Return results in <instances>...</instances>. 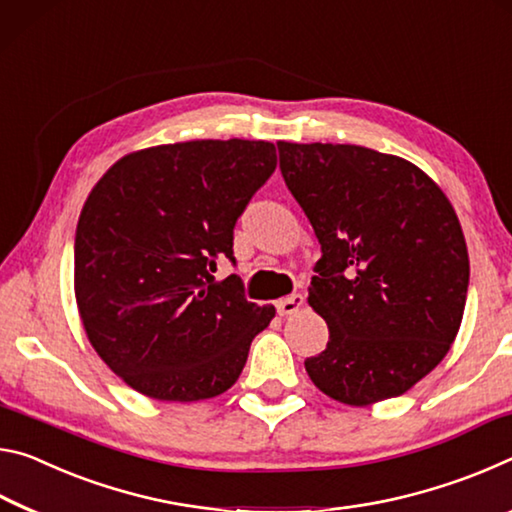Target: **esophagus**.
Returning <instances> with one entry per match:
<instances>
[{
	"mask_svg": "<svg viewBox=\"0 0 512 512\" xmlns=\"http://www.w3.org/2000/svg\"><path fill=\"white\" fill-rule=\"evenodd\" d=\"M301 306H304V297L290 295V297H283V299L276 301V313H279L281 317H288V315L299 313Z\"/></svg>",
	"mask_w": 512,
	"mask_h": 512,
	"instance_id": "esophagus-1",
	"label": "esophagus"
}]
</instances>
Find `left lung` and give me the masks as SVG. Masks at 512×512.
<instances>
[{
    "mask_svg": "<svg viewBox=\"0 0 512 512\" xmlns=\"http://www.w3.org/2000/svg\"><path fill=\"white\" fill-rule=\"evenodd\" d=\"M292 197L322 245L308 304L329 324L306 372L349 406L404 395L442 358L463 320V229L413 163L358 145L276 142Z\"/></svg>",
    "mask_w": 512,
    "mask_h": 512,
    "instance_id": "obj_1",
    "label": "left lung"
}]
</instances>
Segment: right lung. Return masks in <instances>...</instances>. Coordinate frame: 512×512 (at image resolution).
I'll list each match as a JSON object with an SVG mask.
<instances>
[{
  "label": "right lung",
  "mask_w": 512,
  "mask_h": 512,
  "mask_svg": "<svg viewBox=\"0 0 512 512\" xmlns=\"http://www.w3.org/2000/svg\"><path fill=\"white\" fill-rule=\"evenodd\" d=\"M274 167L272 142L190 140L124 156L92 188L74 292L90 345L133 390L199 401L238 381L274 306L213 272L236 263L233 229Z\"/></svg>",
  "instance_id": "1"
}]
</instances>
